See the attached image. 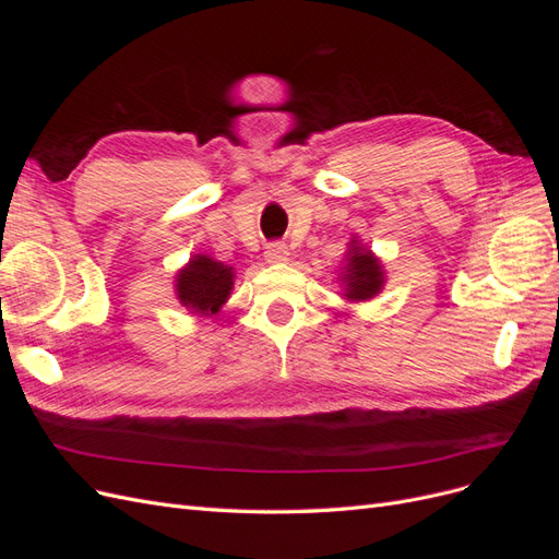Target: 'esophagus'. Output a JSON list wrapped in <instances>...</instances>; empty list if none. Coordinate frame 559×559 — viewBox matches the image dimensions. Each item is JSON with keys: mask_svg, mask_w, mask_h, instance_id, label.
<instances>
[{"mask_svg": "<svg viewBox=\"0 0 559 559\" xmlns=\"http://www.w3.org/2000/svg\"><path fill=\"white\" fill-rule=\"evenodd\" d=\"M286 259H289V247H286V245L275 242V245L265 247V261L267 263H284Z\"/></svg>", "mask_w": 559, "mask_h": 559, "instance_id": "esophagus-1", "label": "esophagus"}]
</instances>
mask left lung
I'll list each match as a JSON object with an SVG mask.
<instances>
[{"label":"left lung","instance_id":"1","mask_svg":"<svg viewBox=\"0 0 559 559\" xmlns=\"http://www.w3.org/2000/svg\"><path fill=\"white\" fill-rule=\"evenodd\" d=\"M337 282L343 286L341 296L345 300L366 302L384 289V265L373 251L361 245L359 238H352L347 242L345 261L341 267V275H337Z\"/></svg>","mask_w":559,"mask_h":559}]
</instances>
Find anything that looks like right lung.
Listing matches in <instances>:
<instances>
[{
	"label": "right lung",
	"instance_id": "right-lung-1",
	"mask_svg": "<svg viewBox=\"0 0 559 559\" xmlns=\"http://www.w3.org/2000/svg\"><path fill=\"white\" fill-rule=\"evenodd\" d=\"M235 284V270L207 253H195L175 275V294L181 308L195 317L222 312Z\"/></svg>",
	"mask_w": 559,
	"mask_h": 559
}]
</instances>
